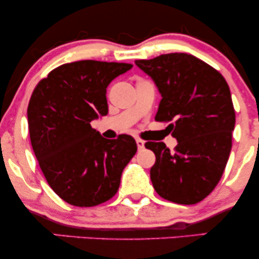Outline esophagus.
<instances>
[{
    "label": "esophagus",
    "instance_id": "obj_1",
    "mask_svg": "<svg viewBox=\"0 0 259 259\" xmlns=\"http://www.w3.org/2000/svg\"><path fill=\"white\" fill-rule=\"evenodd\" d=\"M136 145H138L139 150H141V148L145 147V141L141 139H136Z\"/></svg>",
    "mask_w": 259,
    "mask_h": 259
}]
</instances>
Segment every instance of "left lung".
Segmentation results:
<instances>
[{
    "instance_id": "1",
    "label": "left lung",
    "mask_w": 259,
    "mask_h": 259,
    "mask_svg": "<svg viewBox=\"0 0 259 259\" xmlns=\"http://www.w3.org/2000/svg\"><path fill=\"white\" fill-rule=\"evenodd\" d=\"M135 64L162 96L154 119L173 121L168 127L178 140L175 152L164 142L145 144L156 154L150 171L154 190L174 203H197L214 190L230 154L235 127L230 89L218 70L187 53Z\"/></svg>"
}]
</instances>
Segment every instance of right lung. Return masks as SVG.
Returning <instances> with one entry per match:
<instances>
[{"label": "right lung", "mask_w": 259, "mask_h": 259, "mask_svg": "<svg viewBox=\"0 0 259 259\" xmlns=\"http://www.w3.org/2000/svg\"><path fill=\"white\" fill-rule=\"evenodd\" d=\"M133 68L115 62L59 65L41 80L28 106L30 141L53 191L76 207L108 201L138 151L132 136L107 140L91 121L107 115V86Z\"/></svg>", "instance_id": "obj_1"}]
</instances>
